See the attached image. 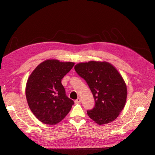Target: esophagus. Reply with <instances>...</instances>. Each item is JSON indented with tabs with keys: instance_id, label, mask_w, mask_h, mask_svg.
I'll use <instances>...</instances> for the list:
<instances>
[{
	"instance_id": "esophagus-1",
	"label": "esophagus",
	"mask_w": 155,
	"mask_h": 155,
	"mask_svg": "<svg viewBox=\"0 0 155 155\" xmlns=\"http://www.w3.org/2000/svg\"><path fill=\"white\" fill-rule=\"evenodd\" d=\"M80 102H81V99L79 97H78L77 100H75V103H76V104H79V103H80Z\"/></svg>"
}]
</instances>
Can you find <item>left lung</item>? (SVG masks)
I'll return each instance as SVG.
<instances>
[{"label":"left lung","mask_w":155,"mask_h":155,"mask_svg":"<svg viewBox=\"0 0 155 155\" xmlns=\"http://www.w3.org/2000/svg\"><path fill=\"white\" fill-rule=\"evenodd\" d=\"M74 69L86 81L95 100V106L87 110L88 116L99 125L116 119L127 95L125 83L118 70L107 62L93 61L79 63Z\"/></svg>","instance_id":"left-lung-1"}]
</instances>
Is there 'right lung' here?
Masks as SVG:
<instances>
[{
  "instance_id": "add662e5",
  "label": "right lung",
  "mask_w": 155,
  "mask_h": 155,
  "mask_svg": "<svg viewBox=\"0 0 155 155\" xmlns=\"http://www.w3.org/2000/svg\"><path fill=\"white\" fill-rule=\"evenodd\" d=\"M74 65L72 62L46 60L39 64L28 79V104L41 122L48 125L60 122L74 104V101L67 96L61 83V79Z\"/></svg>"
}]
</instances>
